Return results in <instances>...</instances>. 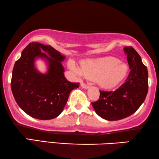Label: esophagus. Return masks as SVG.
Returning <instances> with one entry per match:
<instances>
[{"label":"esophagus","mask_w":159,"mask_h":159,"mask_svg":"<svg viewBox=\"0 0 159 159\" xmlns=\"http://www.w3.org/2000/svg\"><path fill=\"white\" fill-rule=\"evenodd\" d=\"M81 86H82V88H84V89H88V88H89V85H88V84L83 83V82H82V83L81 84Z\"/></svg>","instance_id":"1"}]
</instances>
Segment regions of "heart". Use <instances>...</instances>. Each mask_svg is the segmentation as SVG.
Listing matches in <instances>:
<instances>
[{
	"instance_id": "obj_1",
	"label": "heart",
	"mask_w": 159,
	"mask_h": 159,
	"mask_svg": "<svg viewBox=\"0 0 159 159\" xmlns=\"http://www.w3.org/2000/svg\"><path fill=\"white\" fill-rule=\"evenodd\" d=\"M71 66L78 75L88 79H96L105 88H113L120 84L129 71L126 64L112 57L86 61L80 64V69L72 64Z\"/></svg>"
}]
</instances>
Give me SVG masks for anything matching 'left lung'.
I'll return each mask as SVG.
<instances>
[{"mask_svg": "<svg viewBox=\"0 0 159 159\" xmlns=\"http://www.w3.org/2000/svg\"><path fill=\"white\" fill-rule=\"evenodd\" d=\"M131 71L126 80L115 91L100 90L99 99L91 104L98 116L118 120L134 114L145 101L148 90L147 67L131 47L123 48Z\"/></svg>", "mask_w": 159, "mask_h": 159, "instance_id": "1", "label": "left lung"}]
</instances>
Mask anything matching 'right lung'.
Listing matches in <instances>:
<instances>
[{
  "instance_id": "obj_1",
  "label": "right lung",
  "mask_w": 159,
  "mask_h": 159,
  "mask_svg": "<svg viewBox=\"0 0 159 159\" xmlns=\"http://www.w3.org/2000/svg\"><path fill=\"white\" fill-rule=\"evenodd\" d=\"M37 57L47 61V73H40L34 67ZM64 59L65 56L52 47L32 42L15 62L11 91L19 107L30 117L39 120L57 117L63 110L71 90L80 87L79 82L74 83L66 79L61 63Z\"/></svg>"
}]
</instances>
